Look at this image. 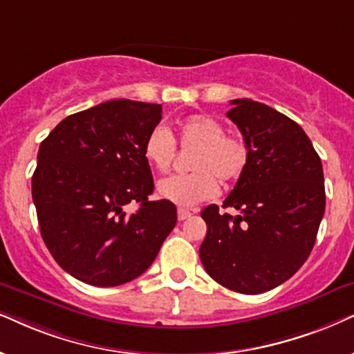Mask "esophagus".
I'll use <instances>...</instances> for the list:
<instances>
[{"label":"esophagus","instance_id":"obj_1","mask_svg":"<svg viewBox=\"0 0 354 354\" xmlns=\"http://www.w3.org/2000/svg\"><path fill=\"white\" fill-rule=\"evenodd\" d=\"M191 216H192L191 210L183 209V207L178 209V221H186V218H189Z\"/></svg>","mask_w":354,"mask_h":354}]
</instances>
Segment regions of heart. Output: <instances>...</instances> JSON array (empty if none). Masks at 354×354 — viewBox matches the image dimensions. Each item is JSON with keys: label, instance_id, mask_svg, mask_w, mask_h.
<instances>
[{"label": "heart", "instance_id": "heart-1", "mask_svg": "<svg viewBox=\"0 0 354 354\" xmlns=\"http://www.w3.org/2000/svg\"><path fill=\"white\" fill-rule=\"evenodd\" d=\"M176 142L183 150H192V173L171 174L156 185V194L165 201L192 207L216 198L218 182L230 185L239 180L250 162V147L243 137L225 133L223 125L210 115L198 114L183 120L176 129ZM176 144L167 127L156 125L144 142V158L156 171H168Z\"/></svg>", "mask_w": 354, "mask_h": 354}]
</instances>
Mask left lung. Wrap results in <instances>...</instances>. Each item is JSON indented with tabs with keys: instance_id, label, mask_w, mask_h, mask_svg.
Segmentation results:
<instances>
[{
	"instance_id": "left-lung-1",
	"label": "left lung",
	"mask_w": 354,
	"mask_h": 354,
	"mask_svg": "<svg viewBox=\"0 0 354 354\" xmlns=\"http://www.w3.org/2000/svg\"><path fill=\"white\" fill-rule=\"evenodd\" d=\"M227 113L250 147L245 173L218 214L201 217L207 234L199 257L207 274L240 294H261L288 281L314 248L325 212L324 168L302 127L252 100H232Z\"/></svg>"
}]
</instances>
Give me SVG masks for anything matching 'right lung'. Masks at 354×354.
I'll return each mask as SVG.
<instances>
[{
    "instance_id": "1",
    "label": "right lung",
    "mask_w": 354,
    "mask_h": 354,
    "mask_svg": "<svg viewBox=\"0 0 354 354\" xmlns=\"http://www.w3.org/2000/svg\"><path fill=\"white\" fill-rule=\"evenodd\" d=\"M162 104L113 100L65 118L40 144L32 199L44 243L83 283L113 288L149 270L176 225V205L149 201L144 142ZM138 202L129 216L123 207Z\"/></svg>"
}]
</instances>
